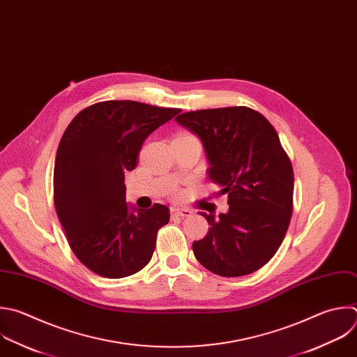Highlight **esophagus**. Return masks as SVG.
Returning a JSON list of instances; mask_svg holds the SVG:
<instances>
[{
    "mask_svg": "<svg viewBox=\"0 0 357 357\" xmlns=\"http://www.w3.org/2000/svg\"><path fill=\"white\" fill-rule=\"evenodd\" d=\"M171 214L179 215V217H190L193 214V211L189 208H185V207H171Z\"/></svg>",
    "mask_w": 357,
    "mask_h": 357,
    "instance_id": "34e87169",
    "label": "esophagus"
}]
</instances>
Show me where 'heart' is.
Segmentation results:
<instances>
[{
  "label": "heart",
  "instance_id": "b5f03b06",
  "mask_svg": "<svg viewBox=\"0 0 357 357\" xmlns=\"http://www.w3.org/2000/svg\"><path fill=\"white\" fill-rule=\"evenodd\" d=\"M179 137H193V136H192V135H188V133H183V135H181ZM193 139H195V137H193Z\"/></svg>",
  "mask_w": 357,
  "mask_h": 357
}]
</instances>
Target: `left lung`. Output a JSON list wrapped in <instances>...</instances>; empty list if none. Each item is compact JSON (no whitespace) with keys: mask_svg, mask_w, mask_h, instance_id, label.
Returning <instances> with one entry per match:
<instances>
[{"mask_svg":"<svg viewBox=\"0 0 357 357\" xmlns=\"http://www.w3.org/2000/svg\"><path fill=\"white\" fill-rule=\"evenodd\" d=\"M175 121L200 139L208 179L229 206L218 217L200 211L210 228L193 243L196 259L224 278L261 269L283 243L293 213V167L276 130L247 106L186 112Z\"/></svg>","mask_w":357,"mask_h":357,"instance_id":"8db88e82","label":"left lung"}]
</instances>
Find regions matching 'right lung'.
<instances>
[{
	"instance_id": "obj_1",
	"label": "right lung",
	"mask_w": 357,
	"mask_h": 357,
	"mask_svg": "<svg viewBox=\"0 0 357 357\" xmlns=\"http://www.w3.org/2000/svg\"><path fill=\"white\" fill-rule=\"evenodd\" d=\"M181 109L105 100L82 109L66 129L54 162V206L68 244L93 273L121 279L142 271L169 208L126 203L125 172L144 140Z\"/></svg>"
}]
</instances>
